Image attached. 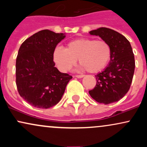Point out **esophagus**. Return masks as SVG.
<instances>
[{
    "mask_svg": "<svg viewBox=\"0 0 147 147\" xmlns=\"http://www.w3.org/2000/svg\"><path fill=\"white\" fill-rule=\"evenodd\" d=\"M75 77H77V78H79V79H80V78H82V77H84V75H75Z\"/></svg>",
    "mask_w": 147,
    "mask_h": 147,
    "instance_id": "1",
    "label": "esophagus"
}]
</instances>
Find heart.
Masks as SVG:
<instances>
[{
	"instance_id": "1",
	"label": "heart",
	"mask_w": 147,
	"mask_h": 147,
	"mask_svg": "<svg viewBox=\"0 0 147 147\" xmlns=\"http://www.w3.org/2000/svg\"><path fill=\"white\" fill-rule=\"evenodd\" d=\"M110 57L108 43L92 38L74 40L69 42L65 50L57 48L54 53V60L61 71L70 70L78 59L81 70L96 73L105 68Z\"/></svg>"
}]
</instances>
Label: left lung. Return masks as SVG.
Instances as JSON below:
<instances>
[{"label": "left lung", "mask_w": 147, "mask_h": 147, "mask_svg": "<svg viewBox=\"0 0 147 147\" xmlns=\"http://www.w3.org/2000/svg\"><path fill=\"white\" fill-rule=\"evenodd\" d=\"M99 36L111 49L109 65L95 75L97 84L89 94L96 102L109 104L122 99L129 91L135 70V58L130 42L125 36L106 28L89 32Z\"/></svg>", "instance_id": "left-lung-1"}]
</instances>
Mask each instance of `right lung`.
Returning a JSON list of instances; mask_svg holds the SVG:
<instances>
[{
  "mask_svg": "<svg viewBox=\"0 0 147 147\" xmlns=\"http://www.w3.org/2000/svg\"><path fill=\"white\" fill-rule=\"evenodd\" d=\"M65 34L43 30L22 43L16 57V83L21 97L38 109H49L61 99L72 76L59 71L53 54Z\"/></svg>",
  "mask_w": 147,
  "mask_h": 147,
  "instance_id": "obj_1",
  "label": "right lung"
}]
</instances>
